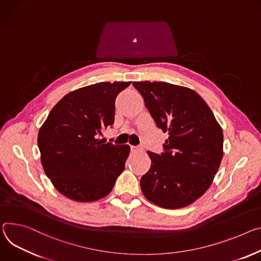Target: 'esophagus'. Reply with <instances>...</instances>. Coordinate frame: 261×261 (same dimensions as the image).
<instances>
[{"instance_id": "esophagus-1", "label": "esophagus", "mask_w": 261, "mask_h": 261, "mask_svg": "<svg viewBox=\"0 0 261 261\" xmlns=\"http://www.w3.org/2000/svg\"><path fill=\"white\" fill-rule=\"evenodd\" d=\"M131 151L132 152H138V151H143V149L139 147H135V146H131Z\"/></svg>"}]
</instances>
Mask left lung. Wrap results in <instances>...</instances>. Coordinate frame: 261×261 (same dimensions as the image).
<instances>
[{"mask_svg": "<svg viewBox=\"0 0 261 261\" xmlns=\"http://www.w3.org/2000/svg\"><path fill=\"white\" fill-rule=\"evenodd\" d=\"M145 105L169 138L164 152L148 151L151 168L140 179L144 196L155 205L178 209L202 197L223 159V130L199 94L168 82H133Z\"/></svg>", "mask_w": 261, "mask_h": 261, "instance_id": "obj_1", "label": "left lung"}]
</instances>
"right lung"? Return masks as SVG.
<instances>
[{
	"label": "right lung",
	"mask_w": 261,
	"mask_h": 261,
	"mask_svg": "<svg viewBox=\"0 0 261 261\" xmlns=\"http://www.w3.org/2000/svg\"><path fill=\"white\" fill-rule=\"evenodd\" d=\"M130 84L100 82L70 91L40 127L43 171L64 197L76 202L103 199L125 170L130 147L103 144L99 134L113 125L115 99Z\"/></svg>",
	"instance_id": "right-lung-1"
}]
</instances>
